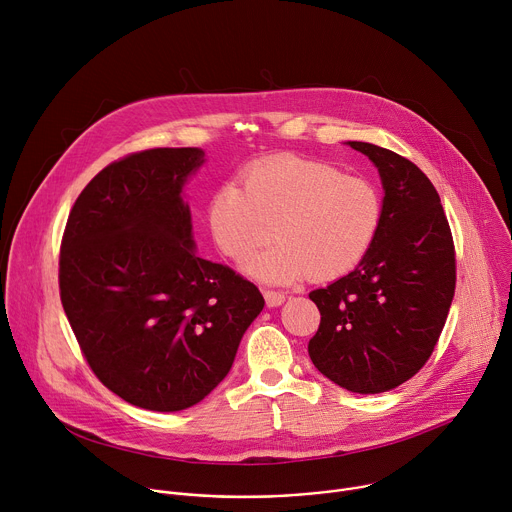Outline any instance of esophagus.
<instances>
[{"label":"esophagus","mask_w":512,"mask_h":512,"mask_svg":"<svg viewBox=\"0 0 512 512\" xmlns=\"http://www.w3.org/2000/svg\"><path fill=\"white\" fill-rule=\"evenodd\" d=\"M263 298L269 308H277L285 302V296L281 294V291H275V289H263Z\"/></svg>","instance_id":"34e87169"}]
</instances>
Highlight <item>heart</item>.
I'll return each instance as SVG.
<instances>
[{"label":"heart","mask_w":512,"mask_h":512,"mask_svg":"<svg viewBox=\"0 0 512 512\" xmlns=\"http://www.w3.org/2000/svg\"><path fill=\"white\" fill-rule=\"evenodd\" d=\"M208 202V229L223 255L243 263L271 239L247 271L269 283L336 279L371 251L383 200L367 178L298 156L255 162Z\"/></svg>","instance_id":"b5f03b06"}]
</instances>
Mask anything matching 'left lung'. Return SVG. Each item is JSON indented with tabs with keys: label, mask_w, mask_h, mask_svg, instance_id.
Instances as JSON below:
<instances>
[{
	"label": "left lung",
	"mask_w": 512,
	"mask_h": 512,
	"mask_svg": "<svg viewBox=\"0 0 512 512\" xmlns=\"http://www.w3.org/2000/svg\"><path fill=\"white\" fill-rule=\"evenodd\" d=\"M348 145L379 168L383 221L356 269L310 294L322 320L308 352L342 389L375 395L431 356L454 300L456 251L440 194L413 162L373 143Z\"/></svg>",
	"instance_id": "obj_1"
}]
</instances>
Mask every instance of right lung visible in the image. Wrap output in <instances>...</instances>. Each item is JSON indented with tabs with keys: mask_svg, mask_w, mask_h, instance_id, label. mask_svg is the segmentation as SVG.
<instances>
[{
	"mask_svg": "<svg viewBox=\"0 0 512 512\" xmlns=\"http://www.w3.org/2000/svg\"><path fill=\"white\" fill-rule=\"evenodd\" d=\"M198 148H156L103 168L72 206L60 245L64 314L97 379L123 401L180 411L231 367L265 300L196 255L182 188Z\"/></svg>",
	"mask_w": 512,
	"mask_h": 512,
	"instance_id": "obj_1",
	"label": "right lung"
}]
</instances>
